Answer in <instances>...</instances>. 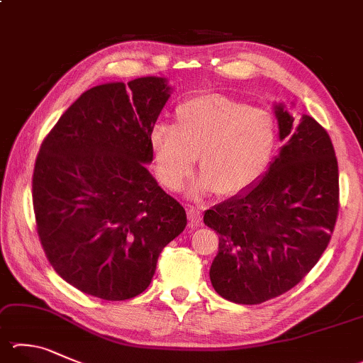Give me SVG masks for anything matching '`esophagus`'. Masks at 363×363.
<instances>
[{
    "label": "esophagus",
    "mask_w": 363,
    "mask_h": 363,
    "mask_svg": "<svg viewBox=\"0 0 363 363\" xmlns=\"http://www.w3.org/2000/svg\"><path fill=\"white\" fill-rule=\"evenodd\" d=\"M187 216H189V220H190V225H200L201 222V209L200 208H189L187 211Z\"/></svg>",
    "instance_id": "34e87169"
}]
</instances>
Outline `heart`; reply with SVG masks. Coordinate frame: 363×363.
<instances>
[{"mask_svg":"<svg viewBox=\"0 0 363 363\" xmlns=\"http://www.w3.org/2000/svg\"><path fill=\"white\" fill-rule=\"evenodd\" d=\"M176 123H157L149 143L160 182L179 190L200 152L204 168L190 194L238 195L254 187L273 162L278 127L267 109L220 94H203L182 101Z\"/></svg>","mask_w":363,"mask_h":363,"instance_id":"obj_1","label":"heart"}]
</instances>
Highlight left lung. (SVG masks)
Here are the masks:
<instances>
[{
    "label": "left lung",
    "mask_w": 363,
    "mask_h": 363,
    "mask_svg": "<svg viewBox=\"0 0 363 363\" xmlns=\"http://www.w3.org/2000/svg\"><path fill=\"white\" fill-rule=\"evenodd\" d=\"M279 154L254 187L204 211L219 233L209 269L214 291L257 305L291 291L319 262L338 216V162L327 131L303 114L298 125L276 103Z\"/></svg>",
    "instance_id": "obj_1"
}]
</instances>
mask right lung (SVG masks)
Listing matches in <instances>:
<instances>
[{
  "label": "right lung",
  "mask_w": 363,
  "mask_h": 363,
  "mask_svg": "<svg viewBox=\"0 0 363 363\" xmlns=\"http://www.w3.org/2000/svg\"><path fill=\"white\" fill-rule=\"evenodd\" d=\"M171 90L157 76L91 87L39 149V240L55 272L84 294L109 301L143 294L163 247L187 225L186 211L146 168L150 130Z\"/></svg>",
  "instance_id": "obj_1"
}]
</instances>
